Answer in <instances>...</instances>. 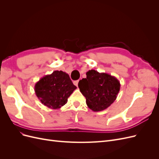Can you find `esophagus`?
Wrapping results in <instances>:
<instances>
[{
  "instance_id": "34e87169",
  "label": "esophagus",
  "mask_w": 159,
  "mask_h": 159,
  "mask_svg": "<svg viewBox=\"0 0 159 159\" xmlns=\"http://www.w3.org/2000/svg\"><path fill=\"white\" fill-rule=\"evenodd\" d=\"M78 83H79V80H76V81H74V84L75 86H77V87H78Z\"/></svg>"
}]
</instances>
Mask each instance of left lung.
<instances>
[{"label":"left lung","instance_id":"8db88e82","mask_svg":"<svg viewBox=\"0 0 159 159\" xmlns=\"http://www.w3.org/2000/svg\"><path fill=\"white\" fill-rule=\"evenodd\" d=\"M86 78L79 81L78 87L88 107L93 111L107 109L117 97L121 86L119 81L113 75L94 70L86 72Z\"/></svg>","mask_w":159,"mask_h":159}]
</instances>
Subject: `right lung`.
<instances>
[{"label": "right lung", "instance_id": "obj_1", "mask_svg": "<svg viewBox=\"0 0 159 159\" xmlns=\"http://www.w3.org/2000/svg\"><path fill=\"white\" fill-rule=\"evenodd\" d=\"M76 88L68 74L56 70L37 81L34 91L43 105L57 109L67 103L68 98Z\"/></svg>", "mask_w": 159, "mask_h": 159}]
</instances>
